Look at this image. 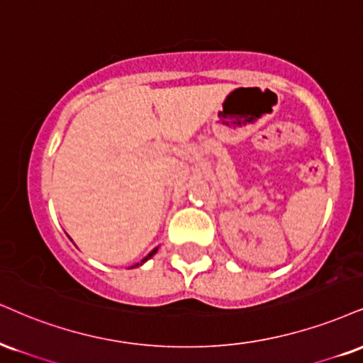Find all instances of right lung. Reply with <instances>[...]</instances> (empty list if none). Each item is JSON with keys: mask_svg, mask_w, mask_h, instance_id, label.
<instances>
[{"mask_svg": "<svg viewBox=\"0 0 363 363\" xmlns=\"http://www.w3.org/2000/svg\"><path fill=\"white\" fill-rule=\"evenodd\" d=\"M157 250H159V247H155V248H154V250H152L150 253H148V255L145 257V259H142V262H140V264H135V265H133V267H138V265L145 264V262H147L148 259H152V257H154V255H155V253H157Z\"/></svg>", "mask_w": 363, "mask_h": 363, "instance_id": "add662e5", "label": "right lung"}]
</instances>
